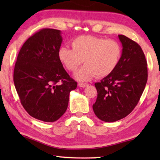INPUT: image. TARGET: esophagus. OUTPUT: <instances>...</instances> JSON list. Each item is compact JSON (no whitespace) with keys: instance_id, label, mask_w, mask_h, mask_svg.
Wrapping results in <instances>:
<instances>
[{"instance_id":"esophagus-1","label":"esophagus","mask_w":160,"mask_h":160,"mask_svg":"<svg viewBox=\"0 0 160 160\" xmlns=\"http://www.w3.org/2000/svg\"><path fill=\"white\" fill-rule=\"evenodd\" d=\"M78 85H79L80 88H86V87H88V84H86V83H81V82H80L79 84H78Z\"/></svg>"}]
</instances>
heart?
Returning <instances> with one entry per match:
<instances>
[{
    "label": "heart",
    "mask_w": 160,
    "mask_h": 160,
    "mask_svg": "<svg viewBox=\"0 0 160 160\" xmlns=\"http://www.w3.org/2000/svg\"><path fill=\"white\" fill-rule=\"evenodd\" d=\"M71 45L72 48H59L58 58L69 71L76 70L84 61L85 64L75 73V78L82 82L109 75L118 66L122 54L117 41L92 35L78 37Z\"/></svg>",
    "instance_id": "b5f03b06"
}]
</instances>
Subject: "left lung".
I'll list each match as a JSON object with an SVG mask.
<instances>
[{"label": "left lung", "mask_w": 160, "mask_h": 160, "mask_svg": "<svg viewBox=\"0 0 160 160\" xmlns=\"http://www.w3.org/2000/svg\"><path fill=\"white\" fill-rule=\"evenodd\" d=\"M123 49L118 66L94 86L97 98L92 108L105 122H114L128 116L138 103L148 80L147 61L138 44L118 35Z\"/></svg>", "instance_id": "8db88e82"}]
</instances>
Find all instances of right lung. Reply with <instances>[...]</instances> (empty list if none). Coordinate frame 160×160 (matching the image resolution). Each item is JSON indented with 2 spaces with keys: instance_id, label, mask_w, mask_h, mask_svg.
Here are the masks:
<instances>
[{
  "instance_id": "right-lung-1",
  "label": "right lung",
  "mask_w": 160,
  "mask_h": 160,
  "mask_svg": "<svg viewBox=\"0 0 160 160\" xmlns=\"http://www.w3.org/2000/svg\"><path fill=\"white\" fill-rule=\"evenodd\" d=\"M61 32L42 29L22 45L15 65L13 80L24 109L32 117L53 122L66 112L70 91L77 82L58 58Z\"/></svg>"
}]
</instances>
